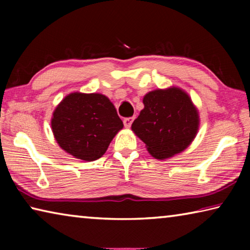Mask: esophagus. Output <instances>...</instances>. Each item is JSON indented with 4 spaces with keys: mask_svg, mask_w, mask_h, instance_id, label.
Here are the masks:
<instances>
[{
    "mask_svg": "<svg viewBox=\"0 0 250 250\" xmlns=\"http://www.w3.org/2000/svg\"><path fill=\"white\" fill-rule=\"evenodd\" d=\"M132 121H133V118H125V119H124V125L125 128H130L131 125H132Z\"/></svg>",
    "mask_w": 250,
    "mask_h": 250,
    "instance_id": "obj_1",
    "label": "esophagus"
}]
</instances>
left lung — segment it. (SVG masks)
I'll use <instances>...</instances> for the list:
<instances>
[{
  "label": "left lung",
  "instance_id": "obj_1",
  "mask_svg": "<svg viewBox=\"0 0 250 250\" xmlns=\"http://www.w3.org/2000/svg\"><path fill=\"white\" fill-rule=\"evenodd\" d=\"M143 104L131 129L153 158L170 159L195 139L200 128L198 110L182 88L149 91L143 97Z\"/></svg>",
  "mask_w": 250,
  "mask_h": 250
}]
</instances>
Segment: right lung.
<instances>
[{
    "label": "right lung",
    "mask_w": 250,
    "mask_h": 250,
    "mask_svg": "<svg viewBox=\"0 0 250 250\" xmlns=\"http://www.w3.org/2000/svg\"><path fill=\"white\" fill-rule=\"evenodd\" d=\"M58 146L74 158L95 161L124 128L115 105L103 94L71 92L57 104L50 120Z\"/></svg>",
    "instance_id": "obj_1"
}]
</instances>
